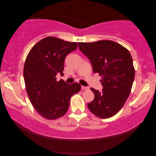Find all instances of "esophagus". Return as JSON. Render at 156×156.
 <instances>
[{"label": "esophagus", "instance_id": "34e87169", "mask_svg": "<svg viewBox=\"0 0 156 156\" xmlns=\"http://www.w3.org/2000/svg\"><path fill=\"white\" fill-rule=\"evenodd\" d=\"M82 90H88L89 87H84V86H82Z\"/></svg>", "mask_w": 156, "mask_h": 156}]
</instances>
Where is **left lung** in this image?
Here are the masks:
<instances>
[{
  "mask_svg": "<svg viewBox=\"0 0 156 156\" xmlns=\"http://www.w3.org/2000/svg\"><path fill=\"white\" fill-rule=\"evenodd\" d=\"M78 45L90 60L94 73L101 76L103 89L91 88L94 99L87 104L89 109L99 118H110L120 111L131 93L135 76L131 55L112 40L78 42Z\"/></svg>",
  "mask_w": 156,
  "mask_h": 156,
  "instance_id": "1",
  "label": "left lung"
}]
</instances>
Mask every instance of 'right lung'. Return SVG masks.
I'll return each mask as SVG.
<instances>
[{
	"mask_svg": "<svg viewBox=\"0 0 156 156\" xmlns=\"http://www.w3.org/2000/svg\"><path fill=\"white\" fill-rule=\"evenodd\" d=\"M76 48V42L48 37L33 47L25 59L23 76L30 101L38 114L49 120L64 116L70 98L81 89L79 83L68 84L56 78L63 74L66 56Z\"/></svg>",
	"mask_w": 156,
	"mask_h": 156,
	"instance_id": "obj_1",
	"label": "right lung"
}]
</instances>
